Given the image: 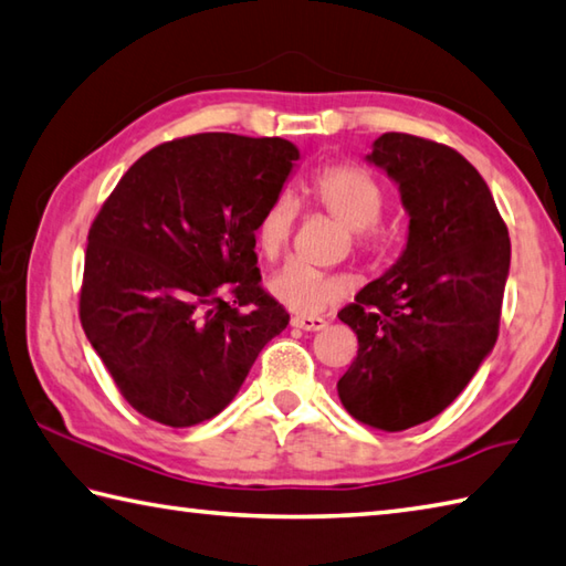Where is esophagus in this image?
<instances>
[{
    "mask_svg": "<svg viewBox=\"0 0 566 566\" xmlns=\"http://www.w3.org/2000/svg\"><path fill=\"white\" fill-rule=\"evenodd\" d=\"M293 327H301L307 329V333H317V329L327 327V319L325 317H317V315H295L291 319Z\"/></svg>",
    "mask_w": 566,
    "mask_h": 566,
    "instance_id": "esophagus-1",
    "label": "esophagus"
}]
</instances>
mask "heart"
Listing matches in <instances>:
<instances>
[{"mask_svg": "<svg viewBox=\"0 0 566 566\" xmlns=\"http://www.w3.org/2000/svg\"><path fill=\"white\" fill-rule=\"evenodd\" d=\"M311 205L352 229L357 249L365 255H375L384 247V229L379 214L384 209V189L369 169L355 163H335L317 169L307 187ZM295 223V205L287 197H275L255 221V249L265 261H279L287 249ZM269 291L275 301L295 313L315 315L327 311L345 295L347 285L339 279H327L301 263H287L269 281Z\"/></svg>", "mask_w": 566, "mask_h": 566, "instance_id": "heart-1", "label": "heart"}]
</instances>
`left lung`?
Returning a JSON list of instances; mask_svg holds the SVG:
<instances>
[{
	"mask_svg": "<svg viewBox=\"0 0 566 566\" xmlns=\"http://www.w3.org/2000/svg\"><path fill=\"white\" fill-rule=\"evenodd\" d=\"M367 159L399 185L409 241L337 313L359 343L337 394L357 421L391 433L439 416L495 347L510 237L485 179L453 147L384 133Z\"/></svg>",
	"mask_w": 566,
	"mask_h": 566,
	"instance_id": "1",
	"label": "left lung"
}]
</instances>
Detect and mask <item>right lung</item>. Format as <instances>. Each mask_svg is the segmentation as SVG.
Listing matches in <instances>:
<instances>
[{
  "label": "right lung",
  "instance_id": "right-lung-1",
  "mask_svg": "<svg viewBox=\"0 0 566 566\" xmlns=\"http://www.w3.org/2000/svg\"><path fill=\"white\" fill-rule=\"evenodd\" d=\"M297 157L283 137H177L103 201L78 315L137 413L172 429L211 419L285 329L291 315L263 291L253 231Z\"/></svg>",
  "mask_w": 566,
  "mask_h": 566
}]
</instances>
